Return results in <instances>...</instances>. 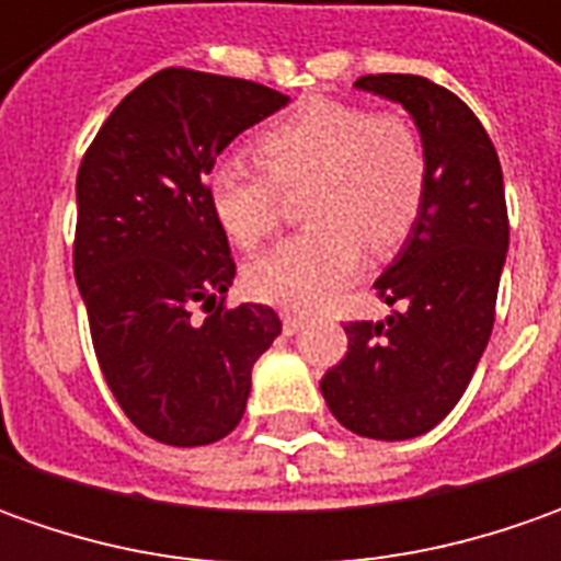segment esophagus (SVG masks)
<instances>
[{"mask_svg": "<svg viewBox=\"0 0 561 561\" xmlns=\"http://www.w3.org/2000/svg\"><path fill=\"white\" fill-rule=\"evenodd\" d=\"M280 321H284V334H296L306 321H302V314H293V312H284L280 314Z\"/></svg>", "mask_w": 561, "mask_h": 561, "instance_id": "obj_1", "label": "esophagus"}]
</instances>
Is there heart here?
I'll return each instance as SVG.
<instances>
[{"mask_svg": "<svg viewBox=\"0 0 561 561\" xmlns=\"http://www.w3.org/2000/svg\"><path fill=\"white\" fill-rule=\"evenodd\" d=\"M254 162L225 156L208 168L211 215L243 249L277 233L284 193L302 196L306 230L247 268V290L287 312H314L362 268L365 243L397 249L427 199V149L402 112L306 96L252 140Z\"/></svg>", "mask_w": 561, "mask_h": 561, "instance_id": "heart-1", "label": "heart"}]
</instances>
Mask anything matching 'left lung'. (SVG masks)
I'll list each match as a JSON object with an SVG mask.
<instances>
[{
  "label": "left lung",
  "instance_id": "8db88e82",
  "mask_svg": "<svg viewBox=\"0 0 561 561\" xmlns=\"http://www.w3.org/2000/svg\"><path fill=\"white\" fill-rule=\"evenodd\" d=\"M356 87L415 118L431 178L405 247L375 280L397 312L346 324V356L321 393L358 437L409 440L456 409L484 356L508 249L506 190L484 124L456 93L419 75H365Z\"/></svg>",
  "mask_w": 561,
  "mask_h": 561
}]
</instances>
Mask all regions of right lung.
Instances as JSON below:
<instances>
[{"instance_id": "1", "label": "right lung", "mask_w": 561, "mask_h": 561, "mask_svg": "<svg viewBox=\"0 0 561 561\" xmlns=\"http://www.w3.org/2000/svg\"><path fill=\"white\" fill-rule=\"evenodd\" d=\"M287 102L255 80L164 68L121 99L83 152L77 287L102 377L152 440L227 437L247 412L255 358L280 334L268 306L225 302L237 265L205 178L227 142Z\"/></svg>"}]
</instances>
